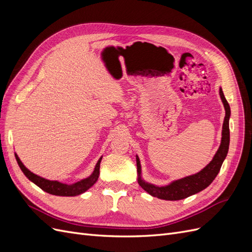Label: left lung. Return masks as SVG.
Wrapping results in <instances>:
<instances>
[{
	"mask_svg": "<svg viewBox=\"0 0 252 252\" xmlns=\"http://www.w3.org/2000/svg\"><path fill=\"white\" fill-rule=\"evenodd\" d=\"M220 96L223 102L225 108V119L222 129V140L217 154L211 159V162L195 174L175 180L166 186H157L150 184L142 179V168L140 158L136 156V171H138L139 185L148 192L150 195L156 196L158 199L166 201H178L186 199V197L195 194L207 188L213 180L216 179L220 167L226 158L229 149L230 132H229V118H230V106L226 101L222 88H220Z\"/></svg>",
	"mask_w": 252,
	"mask_h": 252,
	"instance_id": "1",
	"label": "left lung"
}]
</instances>
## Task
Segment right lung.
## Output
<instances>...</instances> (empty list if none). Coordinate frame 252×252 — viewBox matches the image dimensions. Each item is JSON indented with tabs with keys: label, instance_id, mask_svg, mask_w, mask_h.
Segmentation results:
<instances>
[{
	"label": "right lung",
	"instance_id": "1",
	"mask_svg": "<svg viewBox=\"0 0 252 252\" xmlns=\"http://www.w3.org/2000/svg\"><path fill=\"white\" fill-rule=\"evenodd\" d=\"M14 156H16L17 162L20 166L21 170L23 171V173H24L32 183H34L36 186H39L41 189H43L44 191H46L53 195L75 196V195L82 194L85 192L86 190H88L91 186L94 185V183L98 179V175H100V164L102 161V157L98 158V161L94 167V172L91 173L88 178L83 179L77 183H73V184L68 185V184H64V183H61L59 181H50V180L40 177V175L34 174L33 172H32L29 169L26 168L24 164L21 162V159L17 154H14Z\"/></svg>",
	"mask_w": 252,
	"mask_h": 252
}]
</instances>
